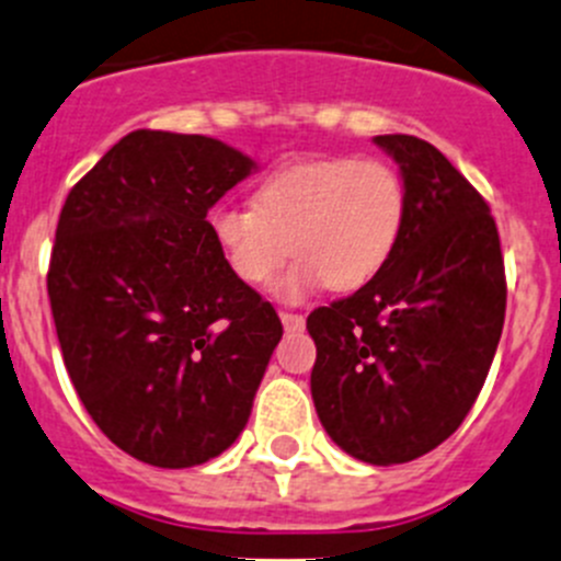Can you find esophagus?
<instances>
[{
    "mask_svg": "<svg viewBox=\"0 0 561 561\" xmlns=\"http://www.w3.org/2000/svg\"><path fill=\"white\" fill-rule=\"evenodd\" d=\"M279 318H282V325H285V331H301L304 329V314L279 312Z\"/></svg>",
    "mask_w": 561,
    "mask_h": 561,
    "instance_id": "34e87169",
    "label": "esophagus"
}]
</instances>
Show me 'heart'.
<instances>
[{
  "label": "heart",
  "instance_id": "b5f03b06",
  "mask_svg": "<svg viewBox=\"0 0 561 561\" xmlns=\"http://www.w3.org/2000/svg\"><path fill=\"white\" fill-rule=\"evenodd\" d=\"M408 216L400 172L378 159L301 161L265 178L254 208L216 205L208 230L227 268L247 285L274 279L271 290L301 301L329 285L351 293L369 285L394 254Z\"/></svg>",
  "mask_w": 561,
  "mask_h": 561
}]
</instances>
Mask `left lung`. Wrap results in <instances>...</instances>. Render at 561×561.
I'll return each instance as SVG.
<instances>
[{"mask_svg": "<svg viewBox=\"0 0 561 561\" xmlns=\"http://www.w3.org/2000/svg\"><path fill=\"white\" fill-rule=\"evenodd\" d=\"M400 164L408 216L386 268L307 318L320 425L351 458L408 463L447 442L488 378L507 309L496 221L442 150L375 136Z\"/></svg>", "mask_w": 561, "mask_h": 561, "instance_id": "8db88e82", "label": "left lung"}]
</instances>
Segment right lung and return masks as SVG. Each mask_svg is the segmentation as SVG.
<instances>
[{"instance_id": "obj_1", "label": "right lung", "mask_w": 561, "mask_h": 561, "mask_svg": "<svg viewBox=\"0 0 561 561\" xmlns=\"http://www.w3.org/2000/svg\"><path fill=\"white\" fill-rule=\"evenodd\" d=\"M257 170L199 134L130 130L62 205L48 265L65 367L103 436L159 469L225 453L282 320L227 268L208 210Z\"/></svg>"}]
</instances>
